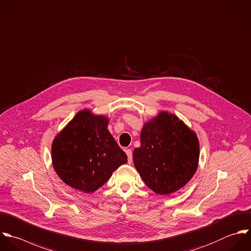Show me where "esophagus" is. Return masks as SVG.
I'll list each match as a JSON object with an SVG mask.
<instances>
[{
	"mask_svg": "<svg viewBox=\"0 0 251 251\" xmlns=\"http://www.w3.org/2000/svg\"><path fill=\"white\" fill-rule=\"evenodd\" d=\"M125 152H126V154H127V157H128V163L129 164H131L132 163V161H133V154H132V151L131 150H126L125 151Z\"/></svg>",
	"mask_w": 251,
	"mask_h": 251,
	"instance_id": "esophagus-1",
	"label": "esophagus"
}]
</instances>
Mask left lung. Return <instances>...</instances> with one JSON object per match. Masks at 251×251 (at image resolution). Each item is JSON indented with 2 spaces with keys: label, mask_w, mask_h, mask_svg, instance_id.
<instances>
[{
  "label": "left lung",
  "mask_w": 251,
  "mask_h": 251,
  "mask_svg": "<svg viewBox=\"0 0 251 251\" xmlns=\"http://www.w3.org/2000/svg\"><path fill=\"white\" fill-rule=\"evenodd\" d=\"M133 159L145 184L155 194L167 196L182 189L195 175L200 142L183 120L160 111L145 123L141 147L134 150Z\"/></svg>",
  "instance_id": "obj_1"
}]
</instances>
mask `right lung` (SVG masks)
<instances>
[{
	"instance_id": "right-lung-1",
	"label": "right lung",
	"mask_w": 251,
	"mask_h": 251,
	"mask_svg": "<svg viewBox=\"0 0 251 251\" xmlns=\"http://www.w3.org/2000/svg\"><path fill=\"white\" fill-rule=\"evenodd\" d=\"M109 119L90 109L80 110L55 136L51 161L55 173L71 188L91 194L127 162L107 129Z\"/></svg>"
}]
</instances>
